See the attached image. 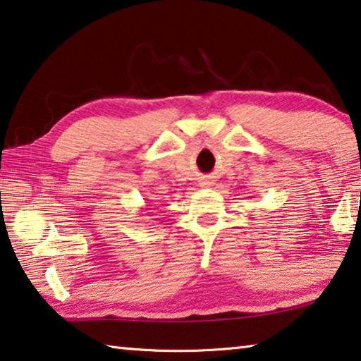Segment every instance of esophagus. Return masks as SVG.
<instances>
[{
    "label": "esophagus",
    "instance_id": "34e87169",
    "mask_svg": "<svg viewBox=\"0 0 361 361\" xmlns=\"http://www.w3.org/2000/svg\"><path fill=\"white\" fill-rule=\"evenodd\" d=\"M209 184H211L209 180H204V182H203V185H209Z\"/></svg>",
    "mask_w": 361,
    "mask_h": 361
}]
</instances>
